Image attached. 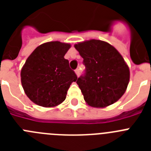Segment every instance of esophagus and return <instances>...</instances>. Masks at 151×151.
<instances>
[{
    "instance_id": "1",
    "label": "esophagus",
    "mask_w": 151,
    "mask_h": 151,
    "mask_svg": "<svg viewBox=\"0 0 151 151\" xmlns=\"http://www.w3.org/2000/svg\"><path fill=\"white\" fill-rule=\"evenodd\" d=\"M75 72H76V74L77 75V76H79V75H80L79 69H76V70H75Z\"/></svg>"
}]
</instances>
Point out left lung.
I'll use <instances>...</instances> for the list:
<instances>
[{
    "label": "left lung",
    "instance_id": "obj_1",
    "mask_svg": "<svg viewBox=\"0 0 151 151\" xmlns=\"http://www.w3.org/2000/svg\"><path fill=\"white\" fill-rule=\"evenodd\" d=\"M85 66L77 79L84 99L94 107H106L124 94L129 82V68L118 50L107 42L92 39L75 45Z\"/></svg>",
    "mask_w": 151,
    "mask_h": 151
}]
</instances>
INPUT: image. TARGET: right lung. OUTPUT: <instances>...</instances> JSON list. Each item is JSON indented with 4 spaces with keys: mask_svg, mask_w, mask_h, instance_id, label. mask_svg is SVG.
<instances>
[{
    "mask_svg": "<svg viewBox=\"0 0 151 151\" xmlns=\"http://www.w3.org/2000/svg\"><path fill=\"white\" fill-rule=\"evenodd\" d=\"M70 47L60 41L47 42L28 57L21 70V82L35 104L52 107L65 101L69 86L78 78L64 58Z\"/></svg>",
    "mask_w": 151,
    "mask_h": 151,
    "instance_id": "add662e5",
    "label": "right lung"
}]
</instances>
